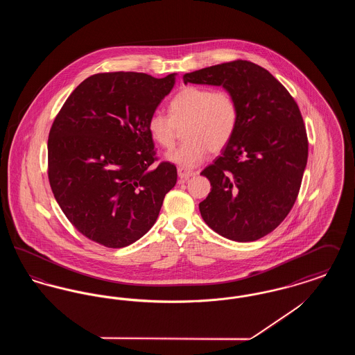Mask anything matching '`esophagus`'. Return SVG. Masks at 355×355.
<instances>
[{"instance_id": "34e87169", "label": "esophagus", "mask_w": 355, "mask_h": 355, "mask_svg": "<svg viewBox=\"0 0 355 355\" xmlns=\"http://www.w3.org/2000/svg\"><path fill=\"white\" fill-rule=\"evenodd\" d=\"M196 173L191 170L184 169V168H178V177L181 180H189L190 177H193Z\"/></svg>"}]
</instances>
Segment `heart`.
Returning <instances> with one entry per match:
<instances>
[{"label": "heart", "mask_w": 355, "mask_h": 355, "mask_svg": "<svg viewBox=\"0 0 355 355\" xmlns=\"http://www.w3.org/2000/svg\"><path fill=\"white\" fill-rule=\"evenodd\" d=\"M239 106L226 89L186 86L169 103V116L154 112L148 119V132L155 144L169 150L178 129L185 126L186 141L168 154V159L187 169L198 166L209 150H223L236 135Z\"/></svg>", "instance_id": "1"}]
</instances>
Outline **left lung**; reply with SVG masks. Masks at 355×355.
Returning a JSON list of instances; mask_svg holds the SVG:
<instances>
[{"label": "left lung", "instance_id": "left-lung-1", "mask_svg": "<svg viewBox=\"0 0 355 355\" xmlns=\"http://www.w3.org/2000/svg\"><path fill=\"white\" fill-rule=\"evenodd\" d=\"M185 84L223 86L236 97V135L203 169L211 191L200 203L220 236L250 242L271 233L298 197L309 142L300 107L266 69L245 60L186 73Z\"/></svg>", "mask_w": 355, "mask_h": 355}]
</instances>
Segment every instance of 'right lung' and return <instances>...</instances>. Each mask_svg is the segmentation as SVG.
<instances>
[{
  "mask_svg": "<svg viewBox=\"0 0 355 355\" xmlns=\"http://www.w3.org/2000/svg\"><path fill=\"white\" fill-rule=\"evenodd\" d=\"M175 74L97 73L78 85L58 112L48 139V177L71 225L106 248L146 234L177 168L157 161L148 119Z\"/></svg>",
  "mask_w": 355,
  "mask_h": 355,
  "instance_id": "1",
  "label": "right lung"
}]
</instances>
